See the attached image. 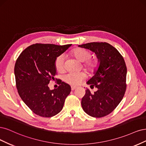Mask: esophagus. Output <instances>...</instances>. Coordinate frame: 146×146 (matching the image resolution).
<instances>
[{
  "label": "esophagus",
  "instance_id": "obj_1",
  "mask_svg": "<svg viewBox=\"0 0 146 146\" xmlns=\"http://www.w3.org/2000/svg\"><path fill=\"white\" fill-rule=\"evenodd\" d=\"M77 87H76V86H72L71 87V88H72V90H75V89H76Z\"/></svg>",
  "mask_w": 146,
  "mask_h": 146
}]
</instances>
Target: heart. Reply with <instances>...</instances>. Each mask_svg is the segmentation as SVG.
I'll return each instance as SVG.
<instances>
[{
	"mask_svg": "<svg viewBox=\"0 0 146 146\" xmlns=\"http://www.w3.org/2000/svg\"><path fill=\"white\" fill-rule=\"evenodd\" d=\"M73 56L79 61L83 62V66L88 72L91 74L95 73L100 68V62L96 58H91L90 51L81 48H76L71 51ZM55 68L59 72H63L65 70L64 56L59 55L54 60ZM86 78L84 72H70L65 75L64 81L72 86H78Z\"/></svg>",
	"mask_w": 146,
	"mask_h": 146,
	"instance_id": "b5f03b06",
	"label": "heart"
}]
</instances>
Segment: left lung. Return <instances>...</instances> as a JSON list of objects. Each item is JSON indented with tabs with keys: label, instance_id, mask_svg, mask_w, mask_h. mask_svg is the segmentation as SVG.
Listing matches in <instances>:
<instances>
[{
	"label": "left lung",
	"instance_id": "obj_1",
	"mask_svg": "<svg viewBox=\"0 0 146 146\" xmlns=\"http://www.w3.org/2000/svg\"><path fill=\"white\" fill-rule=\"evenodd\" d=\"M78 46L95 53L100 62L98 71L87 82L98 90L91 93L86 89L82 107L92 117H104L113 111L124 97L127 87L125 60L117 49L107 42H90Z\"/></svg>",
	"mask_w": 146,
	"mask_h": 146
}]
</instances>
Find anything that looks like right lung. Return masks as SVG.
<instances>
[{
	"instance_id": "right-lung-1",
	"label": "right lung",
	"mask_w": 146,
	"mask_h": 146,
	"mask_svg": "<svg viewBox=\"0 0 146 146\" xmlns=\"http://www.w3.org/2000/svg\"><path fill=\"white\" fill-rule=\"evenodd\" d=\"M71 45L36 44L28 46L17 59L15 74L18 93L36 115L50 117L62 110L71 87L58 79L57 88L51 90L48 84L56 74V58Z\"/></svg>"
}]
</instances>
